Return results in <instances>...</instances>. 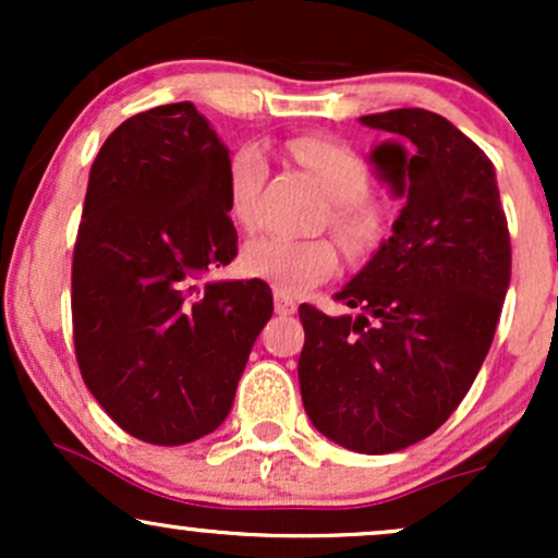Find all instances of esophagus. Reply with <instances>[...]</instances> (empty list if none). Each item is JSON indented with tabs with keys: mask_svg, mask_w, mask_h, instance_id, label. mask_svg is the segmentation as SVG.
I'll return each instance as SVG.
<instances>
[{
	"mask_svg": "<svg viewBox=\"0 0 558 558\" xmlns=\"http://www.w3.org/2000/svg\"><path fill=\"white\" fill-rule=\"evenodd\" d=\"M296 310H299L296 301H293L291 296H286V293L275 291V312H278V315H293Z\"/></svg>",
	"mask_w": 558,
	"mask_h": 558,
	"instance_id": "esophagus-1",
	"label": "esophagus"
}]
</instances>
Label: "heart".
I'll list each match as a JSON object with an SVG mask.
<instances>
[{"instance_id": "1", "label": "heart", "mask_w": 558, "mask_h": 558, "mask_svg": "<svg viewBox=\"0 0 558 558\" xmlns=\"http://www.w3.org/2000/svg\"><path fill=\"white\" fill-rule=\"evenodd\" d=\"M288 155L310 172L330 196L325 226L354 259L367 257L380 246L386 215L369 191V168L354 149L328 136H299L288 141ZM267 159L254 146H243L228 165V209L235 226L252 230L259 217L262 189L267 183ZM241 262L248 275L267 280L280 293H304L338 270V248L328 239L291 241L259 235L243 246Z\"/></svg>"}]
</instances>
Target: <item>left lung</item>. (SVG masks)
Wrapping results in <instances>:
<instances>
[{"instance_id": "1", "label": "left lung", "mask_w": 558, "mask_h": 558, "mask_svg": "<svg viewBox=\"0 0 558 558\" xmlns=\"http://www.w3.org/2000/svg\"><path fill=\"white\" fill-rule=\"evenodd\" d=\"M360 120L388 136L369 159L407 204L336 293L356 315L299 306V386L325 438L390 453L438 430L475 383L511 280V243L493 162L457 125L420 107Z\"/></svg>"}]
</instances>
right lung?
Wrapping results in <instances>:
<instances>
[{
    "mask_svg": "<svg viewBox=\"0 0 558 558\" xmlns=\"http://www.w3.org/2000/svg\"><path fill=\"white\" fill-rule=\"evenodd\" d=\"M228 146L191 101L128 118L88 175L73 252L83 383L133 438L183 446L228 417L272 317L265 280H215L233 262Z\"/></svg>",
    "mask_w": 558,
    "mask_h": 558,
    "instance_id": "obj_1",
    "label": "right lung"
}]
</instances>
